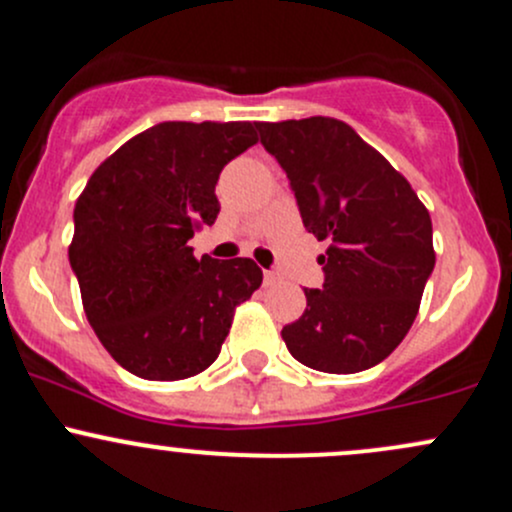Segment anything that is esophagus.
<instances>
[{
	"label": "esophagus",
	"instance_id": "34e87169",
	"mask_svg": "<svg viewBox=\"0 0 512 512\" xmlns=\"http://www.w3.org/2000/svg\"><path fill=\"white\" fill-rule=\"evenodd\" d=\"M277 272H265V287H272V284H277Z\"/></svg>",
	"mask_w": 512,
	"mask_h": 512
}]
</instances>
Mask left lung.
<instances>
[{"mask_svg":"<svg viewBox=\"0 0 512 512\" xmlns=\"http://www.w3.org/2000/svg\"><path fill=\"white\" fill-rule=\"evenodd\" d=\"M287 174L304 228L328 240L324 287L282 328L289 353L321 373H360L400 346L434 270L432 218L383 154L333 117L257 122Z\"/></svg>","mask_w":512,"mask_h":512,"instance_id":"obj_1","label":"left lung"}]
</instances>
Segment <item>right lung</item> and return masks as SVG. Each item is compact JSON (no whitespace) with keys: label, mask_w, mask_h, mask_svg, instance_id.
<instances>
[{"label":"right lung","mask_w":512,"mask_h":512,"mask_svg":"<svg viewBox=\"0 0 512 512\" xmlns=\"http://www.w3.org/2000/svg\"><path fill=\"white\" fill-rule=\"evenodd\" d=\"M257 142L252 122H159L90 176L68 247L83 309L107 353L144 380H184L218 358L235 306L262 284L250 257H193L220 213L223 166Z\"/></svg>","instance_id":"1"}]
</instances>
